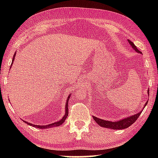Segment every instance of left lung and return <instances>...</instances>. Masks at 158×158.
<instances>
[{
	"label": "left lung",
	"instance_id": "left-lung-1",
	"mask_svg": "<svg viewBox=\"0 0 158 158\" xmlns=\"http://www.w3.org/2000/svg\"><path fill=\"white\" fill-rule=\"evenodd\" d=\"M127 41H128L130 46L132 47V48L134 49V50H135L136 52L139 53H141L142 54V53L140 52L138 49H137L135 45L134 44L132 41H130L129 39H127ZM149 89H147V94H148V95H149ZM147 102H148V101H147L146 103L145 104V105H144V106H143V109L146 106ZM143 110L142 109L141 111H140L138 113H136L133 115L125 117V118H123L122 119H120L118 121H115V122H112V121H108V120H104L102 119L98 118V117H94V116H92V117L95 122L101 127H106V128L113 129V130H122V129L127 128V127H128L129 126L132 125V124L135 123L136 122V120L139 118V117L140 116V114H141Z\"/></svg>",
	"mask_w": 158,
	"mask_h": 158
}]
</instances>
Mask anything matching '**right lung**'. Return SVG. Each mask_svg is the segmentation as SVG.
<instances>
[{"label": "right lung", "instance_id": "right-lung-1", "mask_svg": "<svg viewBox=\"0 0 158 158\" xmlns=\"http://www.w3.org/2000/svg\"><path fill=\"white\" fill-rule=\"evenodd\" d=\"M16 55V52H15L14 55H13V60H12V62H11V67L12 66V64L13 63V61H14V59H15V56ZM70 96H71V94H70L69 95L68 98H67V100H66V105H65V113L64 115L62 118L60 119V121H58V122H56L54 123H50V124H48V125H46V126H39V125H35V124H32V123H28L27 122H26V121H24V122L26 123H27L28 125L29 126H33V127H36V128H39V129H48V128H50V127H57V126H61L62 124L64 122V121L66 120V119L67 118V117H68V115H69V109H68V103H69V100L70 99Z\"/></svg>", "mask_w": 158, "mask_h": 158}]
</instances>
